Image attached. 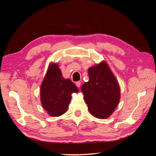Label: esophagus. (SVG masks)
Segmentation results:
<instances>
[{"mask_svg": "<svg viewBox=\"0 0 156 156\" xmlns=\"http://www.w3.org/2000/svg\"><path fill=\"white\" fill-rule=\"evenodd\" d=\"M81 83L80 82V81H77V82L75 83V84H76V86H77L78 88H79L80 87H81Z\"/></svg>", "mask_w": 156, "mask_h": 156, "instance_id": "esophagus-1", "label": "esophagus"}]
</instances>
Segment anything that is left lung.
Here are the masks:
<instances>
[{
	"mask_svg": "<svg viewBox=\"0 0 156 156\" xmlns=\"http://www.w3.org/2000/svg\"><path fill=\"white\" fill-rule=\"evenodd\" d=\"M89 80L83 84L81 91L90 114L105 119L114 112L120 98V87L105 62L88 69Z\"/></svg>",
	"mask_w": 156,
	"mask_h": 156,
	"instance_id": "1",
	"label": "left lung"
}]
</instances>
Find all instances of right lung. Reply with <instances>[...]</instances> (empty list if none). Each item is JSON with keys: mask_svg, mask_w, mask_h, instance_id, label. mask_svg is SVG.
Instances as JSON below:
<instances>
[{"mask_svg": "<svg viewBox=\"0 0 156 156\" xmlns=\"http://www.w3.org/2000/svg\"><path fill=\"white\" fill-rule=\"evenodd\" d=\"M79 90L70 79H64L56 64H50L40 89L42 106L52 116L66 112L73 92Z\"/></svg>", "mask_w": 156, "mask_h": 156, "instance_id": "obj_1", "label": "right lung"}]
</instances>
